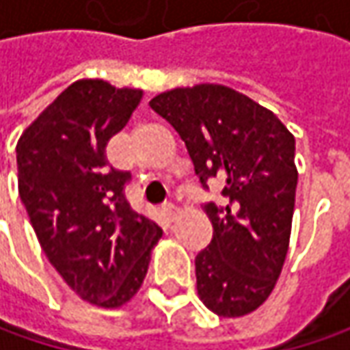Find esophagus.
Returning <instances> with one entry per match:
<instances>
[{
	"label": "esophagus",
	"instance_id": "esophagus-1",
	"mask_svg": "<svg viewBox=\"0 0 350 350\" xmlns=\"http://www.w3.org/2000/svg\"><path fill=\"white\" fill-rule=\"evenodd\" d=\"M163 218H165V222L173 224L177 220V208L175 206H165L163 208Z\"/></svg>",
	"mask_w": 350,
	"mask_h": 350
}]
</instances>
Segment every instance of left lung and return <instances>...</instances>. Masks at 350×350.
<instances>
[{
  "label": "left lung",
  "mask_w": 350,
  "mask_h": 350,
  "mask_svg": "<svg viewBox=\"0 0 350 350\" xmlns=\"http://www.w3.org/2000/svg\"><path fill=\"white\" fill-rule=\"evenodd\" d=\"M150 107L177 130L202 187L222 183L226 206H204L212 241L196 255V290L220 317L255 312L275 290L292 232L296 140L280 118L220 83L175 88Z\"/></svg>",
  "instance_id": "1"
}]
</instances>
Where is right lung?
<instances>
[{
  "label": "right lung",
  "mask_w": 350,
  "mask_h": 350,
  "mask_svg": "<svg viewBox=\"0 0 350 350\" xmlns=\"http://www.w3.org/2000/svg\"><path fill=\"white\" fill-rule=\"evenodd\" d=\"M144 91L77 79L17 142L19 195L48 261L75 294L120 308L140 290L161 230L130 210V173L107 169L105 148Z\"/></svg>",
  "instance_id": "obj_1"
}]
</instances>
